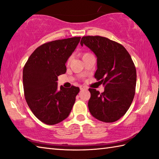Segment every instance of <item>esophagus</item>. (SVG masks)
<instances>
[{
  "label": "esophagus",
  "instance_id": "obj_1",
  "mask_svg": "<svg viewBox=\"0 0 159 159\" xmlns=\"http://www.w3.org/2000/svg\"><path fill=\"white\" fill-rule=\"evenodd\" d=\"M80 90H84V89H87V88L85 87V86H83V85H80Z\"/></svg>",
  "mask_w": 159,
  "mask_h": 159
}]
</instances>
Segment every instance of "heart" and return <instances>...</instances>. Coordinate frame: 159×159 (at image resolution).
<instances>
[{
	"instance_id": "b5f03b06",
	"label": "heart",
	"mask_w": 159,
	"mask_h": 159,
	"mask_svg": "<svg viewBox=\"0 0 159 159\" xmlns=\"http://www.w3.org/2000/svg\"><path fill=\"white\" fill-rule=\"evenodd\" d=\"M89 55H92V54H90V53H83V57H86V56H89ZM70 59H68V60H67V65H69L70 64Z\"/></svg>"
}]
</instances>
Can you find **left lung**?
Wrapping results in <instances>:
<instances>
[{
	"mask_svg": "<svg viewBox=\"0 0 159 159\" xmlns=\"http://www.w3.org/2000/svg\"><path fill=\"white\" fill-rule=\"evenodd\" d=\"M85 44L96 55L95 79L104 86L102 94L89 88L88 108L91 115L103 122L120 119L134 100L136 85V70L131 57L122 44L101 36H85Z\"/></svg>",
	"mask_w": 159,
	"mask_h": 159,
	"instance_id": "left-lung-1",
	"label": "left lung"
}]
</instances>
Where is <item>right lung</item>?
I'll return each mask as SVG.
<instances>
[{"instance_id":"add662e5","label":"right lung","mask_w":159,"mask_h":159,"mask_svg":"<svg viewBox=\"0 0 159 159\" xmlns=\"http://www.w3.org/2000/svg\"><path fill=\"white\" fill-rule=\"evenodd\" d=\"M80 37L49 42L30 55L23 70L25 100L33 113L46 125H53L67 118L80 91L57 87V76L67 70L65 63L76 49Z\"/></svg>"}]
</instances>
